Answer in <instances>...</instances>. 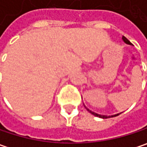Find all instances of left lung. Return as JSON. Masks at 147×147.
<instances>
[{"label": "left lung", "instance_id": "obj_1", "mask_svg": "<svg viewBox=\"0 0 147 147\" xmlns=\"http://www.w3.org/2000/svg\"><path fill=\"white\" fill-rule=\"evenodd\" d=\"M123 40L126 43V44H128V45H132L128 39H127L125 37V36H123ZM87 109V111L88 112H90V113H92V114H93V115H95V116H97V117H99V118H102V119H108V118H110V117H115V116H118L119 115V113L118 114H115V115H112V116H106V115H100V114H98V113H94V112H92L91 110H89L88 109Z\"/></svg>", "mask_w": 147, "mask_h": 147}]
</instances>
